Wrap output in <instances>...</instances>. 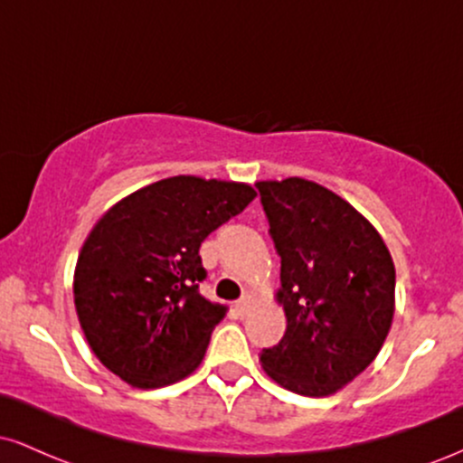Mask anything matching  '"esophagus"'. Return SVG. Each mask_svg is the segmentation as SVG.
Instances as JSON below:
<instances>
[{
	"label": "esophagus",
	"instance_id": "34e87169",
	"mask_svg": "<svg viewBox=\"0 0 463 463\" xmlns=\"http://www.w3.org/2000/svg\"><path fill=\"white\" fill-rule=\"evenodd\" d=\"M250 305H252V302H250V296H243L241 300H237L235 302V311H237V316H248V311H250Z\"/></svg>",
	"mask_w": 463,
	"mask_h": 463
}]
</instances>
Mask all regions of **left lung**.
Listing matches in <instances>:
<instances>
[{
    "label": "left lung",
    "mask_w": 463,
    "mask_h": 463,
    "mask_svg": "<svg viewBox=\"0 0 463 463\" xmlns=\"http://www.w3.org/2000/svg\"><path fill=\"white\" fill-rule=\"evenodd\" d=\"M265 217L280 257L287 331L261 353L265 374L302 396H331L357 379L392 328L396 269L368 217L305 178L261 180Z\"/></svg>",
    "instance_id": "1"
}]
</instances>
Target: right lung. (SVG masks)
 I'll use <instances>...</instances> for the list:
<instances>
[{"instance_id": "obj_1", "label": "right lung", "mask_w": 463, "mask_h": 463, "mask_svg": "<svg viewBox=\"0 0 463 463\" xmlns=\"http://www.w3.org/2000/svg\"><path fill=\"white\" fill-rule=\"evenodd\" d=\"M257 191L246 183L172 176L115 202L84 239L73 302L84 337L113 374L139 390L189 376L226 307L198 291V254Z\"/></svg>"}]
</instances>
